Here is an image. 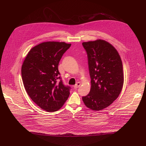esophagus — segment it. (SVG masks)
Listing matches in <instances>:
<instances>
[{
  "label": "esophagus",
  "instance_id": "34e87169",
  "mask_svg": "<svg viewBox=\"0 0 146 146\" xmlns=\"http://www.w3.org/2000/svg\"><path fill=\"white\" fill-rule=\"evenodd\" d=\"M80 86V82H77V83L76 84V85L74 86V89H76V88H79Z\"/></svg>",
  "mask_w": 146,
  "mask_h": 146
}]
</instances>
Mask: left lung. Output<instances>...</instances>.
<instances>
[{
    "label": "left lung",
    "mask_w": 146,
    "mask_h": 146,
    "mask_svg": "<svg viewBox=\"0 0 146 146\" xmlns=\"http://www.w3.org/2000/svg\"><path fill=\"white\" fill-rule=\"evenodd\" d=\"M88 61L91 88L82 100L94 110H103L117 99L123 85L122 62L117 50L104 40L83 42Z\"/></svg>",
    "instance_id": "1"
}]
</instances>
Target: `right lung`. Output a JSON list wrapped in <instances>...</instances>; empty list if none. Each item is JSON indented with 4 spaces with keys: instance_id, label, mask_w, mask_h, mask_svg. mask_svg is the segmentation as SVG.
<instances>
[{
    "instance_id": "add662e5",
    "label": "right lung",
    "mask_w": 146,
    "mask_h": 146,
    "mask_svg": "<svg viewBox=\"0 0 146 146\" xmlns=\"http://www.w3.org/2000/svg\"><path fill=\"white\" fill-rule=\"evenodd\" d=\"M70 46L65 42H43L31 48L23 62L21 76L25 90L45 111H57L69 97L70 87L63 84L58 67Z\"/></svg>"
}]
</instances>
